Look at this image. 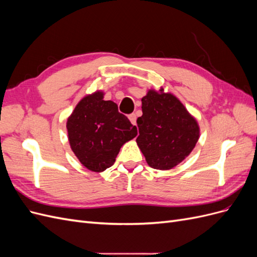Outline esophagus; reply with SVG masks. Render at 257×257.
Returning a JSON list of instances; mask_svg holds the SVG:
<instances>
[{
  "label": "esophagus",
  "mask_w": 257,
  "mask_h": 257,
  "mask_svg": "<svg viewBox=\"0 0 257 257\" xmlns=\"http://www.w3.org/2000/svg\"><path fill=\"white\" fill-rule=\"evenodd\" d=\"M128 119H130L131 123L133 124V125H135V124H136V120H137V115H136V113H131V114L128 115Z\"/></svg>",
  "instance_id": "34e87169"
}]
</instances>
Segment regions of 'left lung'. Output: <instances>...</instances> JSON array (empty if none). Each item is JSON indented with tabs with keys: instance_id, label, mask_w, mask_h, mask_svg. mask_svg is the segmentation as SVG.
Wrapping results in <instances>:
<instances>
[{
	"instance_id": "8db88e82",
	"label": "left lung",
	"mask_w": 257,
	"mask_h": 257,
	"mask_svg": "<svg viewBox=\"0 0 257 257\" xmlns=\"http://www.w3.org/2000/svg\"><path fill=\"white\" fill-rule=\"evenodd\" d=\"M143 115L137 119L136 142L148 165L172 169L192 152L199 138V126L175 95L149 90L142 98Z\"/></svg>"
}]
</instances>
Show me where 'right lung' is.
<instances>
[{"instance_id":"1","label":"right lung","mask_w":257,"mask_h":257,"mask_svg":"<svg viewBox=\"0 0 257 257\" xmlns=\"http://www.w3.org/2000/svg\"><path fill=\"white\" fill-rule=\"evenodd\" d=\"M97 91L77 104L66 127L69 145L81 164L100 173L113 165L121 147L137 135V127Z\"/></svg>"}]
</instances>
